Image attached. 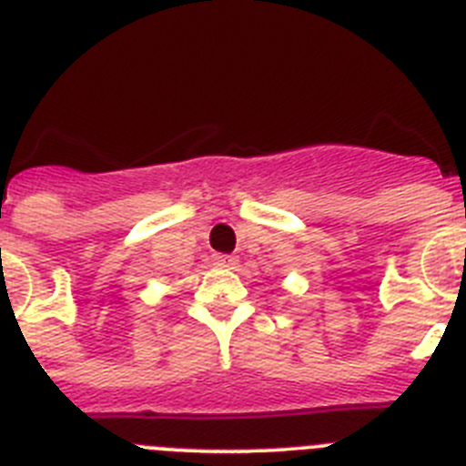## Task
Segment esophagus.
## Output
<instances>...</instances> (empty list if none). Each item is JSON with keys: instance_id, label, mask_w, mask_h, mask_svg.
I'll return each mask as SVG.
<instances>
[{"instance_id": "1", "label": "esophagus", "mask_w": 466, "mask_h": 466, "mask_svg": "<svg viewBox=\"0 0 466 466\" xmlns=\"http://www.w3.org/2000/svg\"><path fill=\"white\" fill-rule=\"evenodd\" d=\"M214 263L221 268H236L238 258L233 254H214Z\"/></svg>"}]
</instances>
